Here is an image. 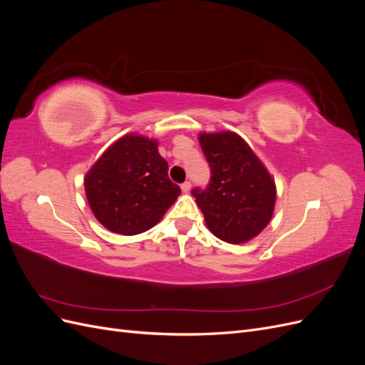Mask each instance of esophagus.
I'll return each mask as SVG.
<instances>
[{
	"label": "esophagus",
	"instance_id": "esophagus-1",
	"mask_svg": "<svg viewBox=\"0 0 365 365\" xmlns=\"http://www.w3.org/2000/svg\"><path fill=\"white\" fill-rule=\"evenodd\" d=\"M181 190H182L184 193H189V192L192 190V184H190L189 181H185L184 184H181Z\"/></svg>",
	"mask_w": 365,
	"mask_h": 365
}]
</instances>
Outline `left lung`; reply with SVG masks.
I'll list each match as a JSON object with an SVG mask.
<instances>
[{"mask_svg":"<svg viewBox=\"0 0 365 365\" xmlns=\"http://www.w3.org/2000/svg\"><path fill=\"white\" fill-rule=\"evenodd\" d=\"M212 178L192 195L212 233L228 244H244L269 224L275 182L248 143L235 132L200 134Z\"/></svg>","mask_w":365,"mask_h":365,"instance_id":"8db88e82","label":"left lung"}]
</instances>
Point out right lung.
<instances>
[{
	"instance_id": "1",
	"label": "right lung",
	"mask_w": 365,
	"mask_h": 365,
	"mask_svg": "<svg viewBox=\"0 0 365 365\" xmlns=\"http://www.w3.org/2000/svg\"><path fill=\"white\" fill-rule=\"evenodd\" d=\"M168 170L157 140L140 134L117 140L85 176L86 200L98 222L125 236L158 224L181 193Z\"/></svg>"
}]
</instances>
